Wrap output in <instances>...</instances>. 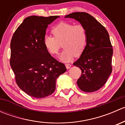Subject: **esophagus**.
Listing matches in <instances>:
<instances>
[{
	"instance_id": "1",
	"label": "esophagus",
	"mask_w": 125,
	"mask_h": 125,
	"mask_svg": "<svg viewBox=\"0 0 125 125\" xmlns=\"http://www.w3.org/2000/svg\"><path fill=\"white\" fill-rule=\"evenodd\" d=\"M65 66H66V68L67 69H70L71 67V65H70V64H66L65 65Z\"/></svg>"
}]
</instances>
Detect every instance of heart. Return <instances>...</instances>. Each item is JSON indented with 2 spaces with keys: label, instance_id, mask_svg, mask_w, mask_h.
Masks as SVG:
<instances>
[{
  "label": "heart",
  "instance_id": "b5f03b06",
  "mask_svg": "<svg viewBox=\"0 0 125 125\" xmlns=\"http://www.w3.org/2000/svg\"><path fill=\"white\" fill-rule=\"evenodd\" d=\"M51 33L54 37L46 36L43 41L45 48L51 54L58 53L62 43L64 50L59 58L62 61L70 62L74 55L79 56L83 52L87 43V32L81 24L60 22L51 29Z\"/></svg>",
  "mask_w": 125,
  "mask_h": 125
}]
</instances>
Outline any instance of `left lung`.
<instances>
[{
    "mask_svg": "<svg viewBox=\"0 0 125 125\" xmlns=\"http://www.w3.org/2000/svg\"><path fill=\"white\" fill-rule=\"evenodd\" d=\"M65 17L79 21L87 32L86 48L73 63L82 71L81 76L77 81L78 86L86 93L99 90L112 72L113 49L109 34L101 23L86 12H73Z\"/></svg>",
    "mask_w": 125,
    "mask_h": 125,
    "instance_id": "left-lung-1",
    "label": "left lung"
}]
</instances>
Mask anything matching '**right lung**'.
<instances>
[{
  "instance_id": "add662e5",
  "label": "right lung",
  "mask_w": 125,
  "mask_h": 125,
  "mask_svg": "<svg viewBox=\"0 0 125 125\" xmlns=\"http://www.w3.org/2000/svg\"><path fill=\"white\" fill-rule=\"evenodd\" d=\"M58 17H26L11 39L10 65L16 83L32 97L51 95L55 91L56 79L66 71L63 63L48 52L43 42L48 25Z\"/></svg>"
}]
</instances>
